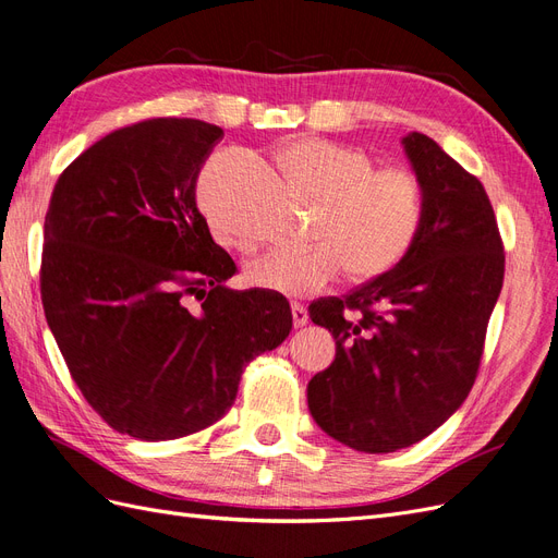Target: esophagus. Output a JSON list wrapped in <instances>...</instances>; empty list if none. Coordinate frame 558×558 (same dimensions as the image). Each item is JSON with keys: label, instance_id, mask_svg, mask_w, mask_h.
Returning a JSON list of instances; mask_svg holds the SVG:
<instances>
[{"label": "esophagus", "instance_id": "34e87169", "mask_svg": "<svg viewBox=\"0 0 558 558\" xmlns=\"http://www.w3.org/2000/svg\"><path fill=\"white\" fill-rule=\"evenodd\" d=\"M292 319H294V327H305L308 325V311L303 308L301 303H292Z\"/></svg>", "mask_w": 558, "mask_h": 558}]
</instances>
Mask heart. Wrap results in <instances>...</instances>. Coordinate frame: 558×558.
Masks as SVG:
<instances>
[{
	"mask_svg": "<svg viewBox=\"0 0 558 558\" xmlns=\"http://www.w3.org/2000/svg\"><path fill=\"white\" fill-rule=\"evenodd\" d=\"M296 185L322 204L319 245L278 247L247 266V282L282 296H311L348 271L373 278L397 266L415 243L424 218V185L405 167L375 169L356 148L325 138H301L284 150ZM208 220L220 241L239 253L255 250V236L208 202Z\"/></svg>",
	"mask_w": 558,
	"mask_h": 558,
	"instance_id": "heart-1",
	"label": "heart"
}]
</instances>
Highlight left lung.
<instances>
[{"instance_id":"1","label":"left lung","mask_w":558,"mask_h":558,"mask_svg":"<svg viewBox=\"0 0 558 558\" xmlns=\"http://www.w3.org/2000/svg\"><path fill=\"white\" fill-rule=\"evenodd\" d=\"M424 185L405 257L345 299L311 303L336 359L308 383L317 426L356 452L410 447L447 422L477 377L506 253L487 192L434 138H403Z\"/></svg>"}]
</instances>
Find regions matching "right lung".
<instances>
[{
    "label": "right lung",
    "instance_id": "right-lung-1",
    "mask_svg": "<svg viewBox=\"0 0 558 558\" xmlns=\"http://www.w3.org/2000/svg\"><path fill=\"white\" fill-rule=\"evenodd\" d=\"M222 136L192 118L130 124L71 161L50 196L48 327L85 401L132 438L215 424L243 368L292 331L282 294L225 284L236 264L196 206V178Z\"/></svg>",
    "mask_w": 558,
    "mask_h": 558
}]
</instances>
